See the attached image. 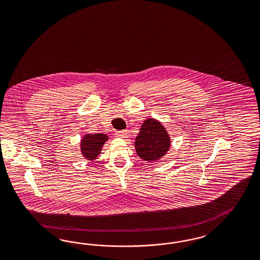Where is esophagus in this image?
<instances>
[{"mask_svg":"<svg viewBox=\"0 0 260 260\" xmlns=\"http://www.w3.org/2000/svg\"><path fill=\"white\" fill-rule=\"evenodd\" d=\"M116 136H118L120 138H125L127 136V133L126 131H120V132H116Z\"/></svg>","mask_w":260,"mask_h":260,"instance_id":"obj_1","label":"esophagus"}]
</instances>
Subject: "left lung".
I'll return each instance as SVG.
<instances>
[{
  "label": "left lung",
  "instance_id": "left-lung-1",
  "mask_svg": "<svg viewBox=\"0 0 260 260\" xmlns=\"http://www.w3.org/2000/svg\"><path fill=\"white\" fill-rule=\"evenodd\" d=\"M134 146L139 157L153 162L165 155L171 147V139L160 122L155 119H147L142 124Z\"/></svg>",
  "mask_w": 260,
  "mask_h": 260
}]
</instances>
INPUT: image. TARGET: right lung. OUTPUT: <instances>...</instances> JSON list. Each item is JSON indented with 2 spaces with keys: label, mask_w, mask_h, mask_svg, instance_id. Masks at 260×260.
<instances>
[{
  "label": "right lung",
  "mask_w": 260,
  "mask_h": 260,
  "mask_svg": "<svg viewBox=\"0 0 260 260\" xmlns=\"http://www.w3.org/2000/svg\"><path fill=\"white\" fill-rule=\"evenodd\" d=\"M109 138L103 134H86L81 142V151L87 160H94L101 153L103 145Z\"/></svg>",
  "instance_id": "1"
}]
</instances>
